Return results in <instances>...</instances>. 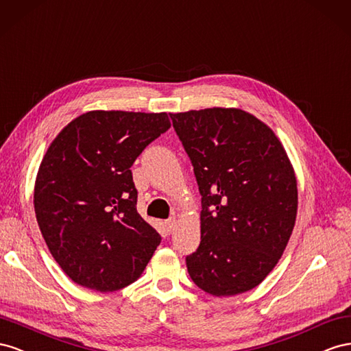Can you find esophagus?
<instances>
[{"label":"esophagus","mask_w":351,"mask_h":351,"mask_svg":"<svg viewBox=\"0 0 351 351\" xmlns=\"http://www.w3.org/2000/svg\"><path fill=\"white\" fill-rule=\"evenodd\" d=\"M175 225H176V219H175V217H169V219L166 220V222H165V226H166V229H167V232H172Z\"/></svg>","instance_id":"esophagus-1"}]
</instances>
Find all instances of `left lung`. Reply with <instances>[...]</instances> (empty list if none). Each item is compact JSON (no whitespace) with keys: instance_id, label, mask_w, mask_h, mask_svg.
Masks as SVG:
<instances>
[{"instance_id":"8db88e82","label":"left lung","mask_w":351,"mask_h":351,"mask_svg":"<svg viewBox=\"0 0 351 351\" xmlns=\"http://www.w3.org/2000/svg\"><path fill=\"white\" fill-rule=\"evenodd\" d=\"M202 194V241L186 256L203 291L237 295L281 258L297 216V181L272 129L239 108L170 113Z\"/></svg>"}]
</instances>
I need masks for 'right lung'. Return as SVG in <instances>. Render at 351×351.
I'll return each instance as SVG.
<instances>
[{"label": "right lung", "mask_w": 351, "mask_h": 351, "mask_svg": "<svg viewBox=\"0 0 351 351\" xmlns=\"http://www.w3.org/2000/svg\"><path fill=\"white\" fill-rule=\"evenodd\" d=\"M170 128L166 113L88 112L39 166L34 204L56 262L73 282L116 291L135 282L162 237L136 212L131 166Z\"/></svg>", "instance_id": "obj_1"}]
</instances>
